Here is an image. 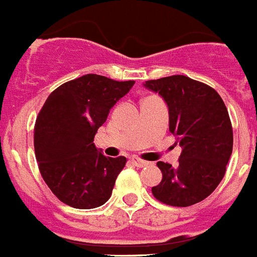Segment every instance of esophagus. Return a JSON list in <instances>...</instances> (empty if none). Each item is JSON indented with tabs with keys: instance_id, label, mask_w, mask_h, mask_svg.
Masks as SVG:
<instances>
[{
	"instance_id": "34e87169",
	"label": "esophagus",
	"mask_w": 257,
	"mask_h": 257,
	"mask_svg": "<svg viewBox=\"0 0 257 257\" xmlns=\"http://www.w3.org/2000/svg\"><path fill=\"white\" fill-rule=\"evenodd\" d=\"M130 161L133 162V164H135L137 167H145V166H147V164H149V162L142 161V159H139V158H137V157H131Z\"/></svg>"
}]
</instances>
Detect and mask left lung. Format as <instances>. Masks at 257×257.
Returning <instances> with one entry per match:
<instances>
[{"label": "left lung", "instance_id": "1", "mask_svg": "<svg viewBox=\"0 0 257 257\" xmlns=\"http://www.w3.org/2000/svg\"><path fill=\"white\" fill-rule=\"evenodd\" d=\"M145 86L166 100L170 133L182 146L178 167L157 163L163 178L153 195L174 207L202 202L219 186L232 154V124L224 102L212 87L186 75L146 81Z\"/></svg>", "mask_w": 257, "mask_h": 257}]
</instances>
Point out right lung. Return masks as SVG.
Returning <instances> with one entry per match:
<instances>
[{
    "mask_svg": "<svg viewBox=\"0 0 257 257\" xmlns=\"http://www.w3.org/2000/svg\"><path fill=\"white\" fill-rule=\"evenodd\" d=\"M134 83L86 74L47 96L36 120L34 151L45 183L67 206L90 210L111 196L126 158L104 157L94 137Z\"/></svg>",
    "mask_w": 257,
    "mask_h": 257,
    "instance_id": "right-lung-1",
    "label": "right lung"
}]
</instances>
